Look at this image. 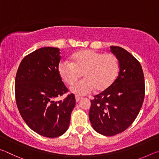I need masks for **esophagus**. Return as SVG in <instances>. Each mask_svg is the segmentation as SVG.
I'll list each match as a JSON object with an SVG mask.
<instances>
[{
    "instance_id": "34e87169",
    "label": "esophagus",
    "mask_w": 159,
    "mask_h": 159,
    "mask_svg": "<svg viewBox=\"0 0 159 159\" xmlns=\"http://www.w3.org/2000/svg\"><path fill=\"white\" fill-rule=\"evenodd\" d=\"M75 98H76V102H79L80 101V97H79V95H76V96H75Z\"/></svg>"
}]
</instances>
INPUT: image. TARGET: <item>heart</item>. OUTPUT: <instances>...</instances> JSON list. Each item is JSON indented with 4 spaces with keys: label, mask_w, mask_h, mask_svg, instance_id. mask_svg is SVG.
Masks as SVG:
<instances>
[{
    "label": "heart",
    "mask_w": 159,
    "mask_h": 159,
    "mask_svg": "<svg viewBox=\"0 0 159 159\" xmlns=\"http://www.w3.org/2000/svg\"><path fill=\"white\" fill-rule=\"evenodd\" d=\"M72 60H61L59 72L69 85L73 84L83 73L84 79L70 88L71 92L77 95H88L95 89L98 91L108 89L119 73V60L114 54L86 50L74 54Z\"/></svg>",
    "instance_id": "obj_1"
}]
</instances>
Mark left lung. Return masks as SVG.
I'll use <instances>...</instances> for the list:
<instances>
[{"label":"left lung","mask_w":159,"mask_h":159,"mask_svg":"<svg viewBox=\"0 0 159 159\" xmlns=\"http://www.w3.org/2000/svg\"><path fill=\"white\" fill-rule=\"evenodd\" d=\"M110 49L119 60V73L108 89L94 96L89 112L94 130L105 136L122 133L134 122L145 91L140 63L122 48L111 46Z\"/></svg>","instance_id":"left-lung-1"}]
</instances>
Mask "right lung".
<instances>
[{
    "label": "right lung",
    "instance_id": "obj_1",
    "mask_svg": "<svg viewBox=\"0 0 159 159\" xmlns=\"http://www.w3.org/2000/svg\"><path fill=\"white\" fill-rule=\"evenodd\" d=\"M60 54L57 48L44 47L26 55L19 66L15 82L21 117L32 130L50 138L67 130L76 104L72 93L64 100H56L68 91L59 73Z\"/></svg>",
    "mask_w": 159,
    "mask_h": 159
}]
</instances>
